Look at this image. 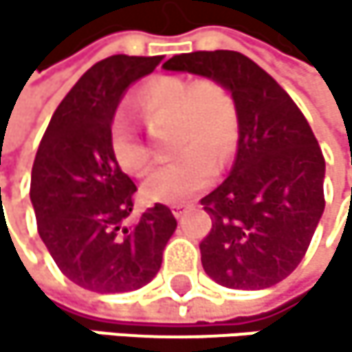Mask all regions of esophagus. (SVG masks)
Segmentation results:
<instances>
[{
  "label": "esophagus",
  "instance_id": "1",
  "mask_svg": "<svg viewBox=\"0 0 352 352\" xmlns=\"http://www.w3.org/2000/svg\"><path fill=\"white\" fill-rule=\"evenodd\" d=\"M188 209H190V205H173V207H170V211H173L175 217H182Z\"/></svg>",
  "mask_w": 352,
  "mask_h": 352
}]
</instances>
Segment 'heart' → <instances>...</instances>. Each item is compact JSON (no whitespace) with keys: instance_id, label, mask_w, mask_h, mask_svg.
<instances>
[{"instance_id":"1","label":"heart","mask_w":352,"mask_h":352,"mask_svg":"<svg viewBox=\"0 0 352 352\" xmlns=\"http://www.w3.org/2000/svg\"><path fill=\"white\" fill-rule=\"evenodd\" d=\"M135 105L152 131L173 129L170 147L182 154L147 177L143 192L154 202L190 200L209 186L213 168H223L236 150V103L215 80L158 76L139 88ZM109 147L120 168L131 175H143L152 166V147L126 120L113 122Z\"/></svg>"}]
</instances>
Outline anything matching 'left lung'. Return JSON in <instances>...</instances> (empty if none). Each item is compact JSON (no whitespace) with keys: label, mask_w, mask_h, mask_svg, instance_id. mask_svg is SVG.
Here are the masks:
<instances>
[{"label":"left lung","mask_w":352,"mask_h":352,"mask_svg":"<svg viewBox=\"0 0 352 352\" xmlns=\"http://www.w3.org/2000/svg\"><path fill=\"white\" fill-rule=\"evenodd\" d=\"M166 72L219 82L239 113V150L228 179L200 200L211 230L200 243L205 272L230 289H266L289 276L323 215L325 158L294 99L234 50L168 58Z\"/></svg>","instance_id":"8db88e82"}]
</instances>
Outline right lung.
Returning a JSON list of instances; mask_svg holds the SVG:
<instances>
[{
  "label": "right lung",
  "instance_id": "1",
  "mask_svg": "<svg viewBox=\"0 0 352 352\" xmlns=\"http://www.w3.org/2000/svg\"><path fill=\"white\" fill-rule=\"evenodd\" d=\"M162 56L116 54L99 60L56 107L31 170V205L60 272L99 294L150 283L177 219L164 205L129 221L137 186L116 162L109 133L124 90Z\"/></svg>",
  "mask_w": 352,
  "mask_h": 352
}]
</instances>
